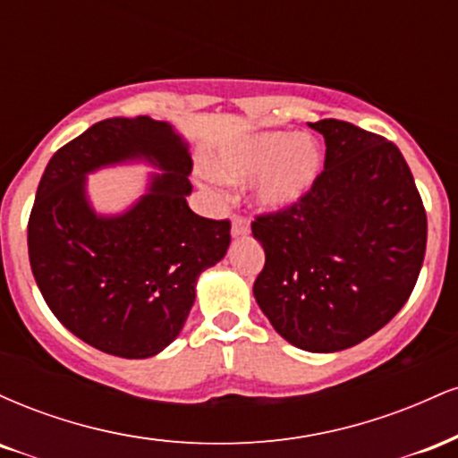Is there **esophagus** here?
I'll list each match as a JSON object with an SVG mask.
<instances>
[{"mask_svg": "<svg viewBox=\"0 0 458 458\" xmlns=\"http://www.w3.org/2000/svg\"><path fill=\"white\" fill-rule=\"evenodd\" d=\"M230 233H233V236H245L250 234V222H247L245 217H233V228H230Z\"/></svg>", "mask_w": 458, "mask_h": 458, "instance_id": "34e87169", "label": "esophagus"}]
</instances>
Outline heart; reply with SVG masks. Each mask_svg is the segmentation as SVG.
I'll use <instances>...</instances> for the list:
<instances>
[{"mask_svg": "<svg viewBox=\"0 0 458 458\" xmlns=\"http://www.w3.org/2000/svg\"><path fill=\"white\" fill-rule=\"evenodd\" d=\"M323 170V150L310 135L291 131H262L233 141L215 157L211 174L224 182H243L259 176L254 199L265 211H284L317 185Z\"/></svg>", "mask_w": 458, "mask_h": 458, "instance_id": "obj_1", "label": "heart"}]
</instances>
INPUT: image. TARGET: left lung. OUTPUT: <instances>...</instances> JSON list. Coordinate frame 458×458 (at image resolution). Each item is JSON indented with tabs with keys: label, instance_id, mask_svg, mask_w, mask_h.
I'll return each instance as SVG.
<instances>
[{
	"label": "left lung",
	"instance_id": "left-lung-1",
	"mask_svg": "<svg viewBox=\"0 0 458 458\" xmlns=\"http://www.w3.org/2000/svg\"><path fill=\"white\" fill-rule=\"evenodd\" d=\"M310 127L325 138V170L295 207L251 224L265 250L254 297L284 340L334 353L377 334L411 295L427 213L392 141L334 118Z\"/></svg>",
	"mask_w": 458,
	"mask_h": 458
}]
</instances>
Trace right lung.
<instances>
[{
  "instance_id": "1",
  "label": "right lung",
  "mask_w": 458,
  "mask_h": 458,
  "mask_svg": "<svg viewBox=\"0 0 458 458\" xmlns=\"http://www.w3.org/2000/svg\"><path fill=\"white\" fill-rule=\"evenodd\" d=\"M144 160L147 191L123 214L103 216L87 174ZM191 155L170 123L107 118L47 163L28 224L34 280L68 331L103 353L144 360L174 343L196 301L199 273L230 245V222L189 208Z\"/></svg>"
}]
</instances>
